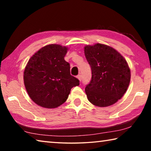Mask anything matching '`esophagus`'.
Segmentation results:
<instances>
[{"mask_svg": "<svg viewBox=\"0 0 151 151\" xmlns=\"http://www.w3.org/2000/svg\"><path fill=\"white\" fill-rule=\"evenodd\" d=\"M77 78H78V79L80 81H81V80H82V75H78V76H77Z\"/></svg>", "mask_w": 151, "mask_h": 151, "instance_id": "34e87169", "label": "esophagus"}]
</instances>
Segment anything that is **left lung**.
I'll use <instances>...</instances> for the list:
<instances>
[{"label":"left lung","instance_id":"obj_1","mask_svg":"<svg viewBox=\"0 0 151 151\" xmlns=\"http://www.w3.org/2000/svg\"><path fill=\"white\" fill-rule=\"evenodd\" d=\"M85 55L92 72L85 88L88 100L100 107L116 103L126 93L131 80L126 60L113 48L99 43L86 45Z\"/></svg>","mask_w":151,"mask_h":151}]
</instances>
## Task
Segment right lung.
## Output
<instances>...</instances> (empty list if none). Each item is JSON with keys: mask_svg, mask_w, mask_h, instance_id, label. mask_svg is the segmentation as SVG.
<instances>
[{"mask_svg": "<svg viewBox=\"0 0 151 151\" xmlns=\"http://www.w3.org/2000/svg\"><path fill=\"white\" fill-rule=\"evenodd\" d=\"M68 48L48 45L30 58L24 71V83L30 99L42 107L54 109L68 99L79 81L70 75V65L64 57Z\"/></svg>", "mask_w": 151, "mask_h": 151, "instance_id": "obj_1", "label": "right lung"}]
</instances>
